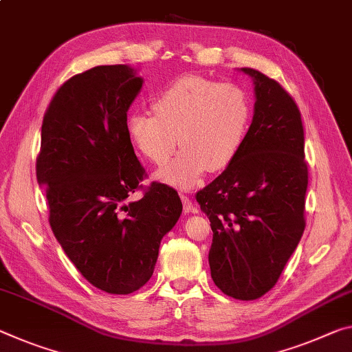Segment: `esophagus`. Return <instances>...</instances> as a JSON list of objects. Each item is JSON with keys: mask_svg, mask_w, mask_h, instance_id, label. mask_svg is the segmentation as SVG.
Instances as JSON below:
<instances>
[{"mask_svg": "<svg viewBox=\"0 0 352 352\" xmlns=\"http://www.w3.org/2000/svg\"><path fill=\"white\" fill-rule=\"evenodd\" d=\"M180 199H182L183 210H185V213H197V208H194L191 199H189L186 194H180Z\"/></svg>", "mask_w": 352, "mask_h": 352, "instance_id": "esophagus-1", "label": "esophagus"}]
</instances>
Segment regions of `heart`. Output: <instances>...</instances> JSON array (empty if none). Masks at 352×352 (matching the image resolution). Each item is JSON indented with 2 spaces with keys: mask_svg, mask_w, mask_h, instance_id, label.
<instances>
[{
  "mask_svg": "<svg viewBox=\"0 0 352 352\" xmlns=\"http://www.w3.org/2000/svg\"><path fill=\"white\" fill-rule=\"evenodd\" d=\"M153 111H135L126 119V133L139 152L163 166L155 174L166 185L189 189L206 170H221L236 158L246 141L250 116L248 92L235 82L182 76L153 100Z\"/></svg>",
  "mask_w": 352,
  "mask_h": 352,
  "instance_id": "obj_1",
  "label": "heart"
}]
</instances>
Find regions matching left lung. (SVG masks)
<instances>
[{
	"instance_id": "8db88e82",
	"label": "left lung",
	"mask_w": 352,
	"mask_h": 352,
	"mask_svg": "<svg viewBox=\"0 0 352 352\" xmlns=\"http://www.w3.org/2000/svg\"><path fill=\"white\" fill-rule=\"evenodd\" d=\"M241 70L255 85L252 124L236 158L196 199L213 230V282L254 300L276 285L302 236L309 170L298 104L277 81Z\"/></svg>"
}]
</instances>
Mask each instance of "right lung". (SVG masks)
Wrapping results in <instances>:
<instances>
[{"label":"right lung","mask_w":352,"mask_h":352,"mask_svg":"<svg viewBox=\"0 0 352 352\" xmlns=\"http://www.w3.org/2000/svg\"><path fill=\"white\" fill-rule=\"evenodd\" d=\"M142 82L124 64L67 80L43 116L36 164L56 239L82 277L111 294L146 285L161 239L183 208L163 183L125 204L146 177L126 133V113Z\"/></svg>","instance_id":"add662e5"}]
</instances>
